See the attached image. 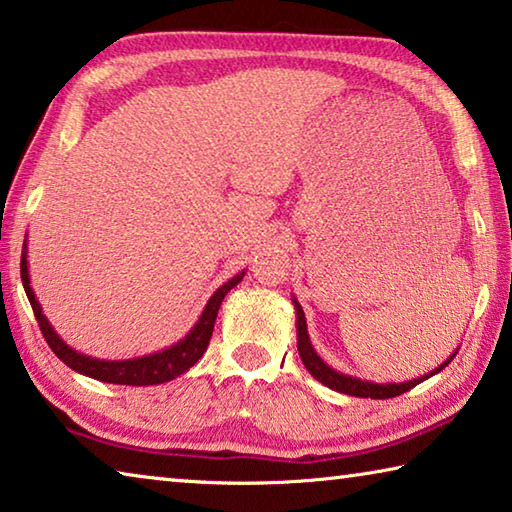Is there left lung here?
I'll list each match as a JSON object with an SVG mask.
<instances>
[{
  "instance_id": "left-lung-1",
  "label": "left lung",
  "mask_w": 512,
  "mask_h": 512,
  "mask_svg": "<svg viewBox=\"0 0 512 512\" xmlns=\"http://www.w3.org/2000/svg\"><path fill=\"white\" fill-rule=\"evenodd\" d=\"M293 307H296V327H298V352H300V359L305 363V368L309 370V375L318 379L320 384H325L327 388H332V391H339L345 395H352V397H370V400H388V397H397L406 391H411L420 384V381L429 379L431 375H436V372L443 370L449 361L456 357V352L449 357L443 366H438L436 370H431L429 375L418 377V379H411V381H402V384H372V381H363L357 377H350V375H343V372H336L334 368H329L327 363L318 357L314 345L309 341V334H307V320H305V311H302L300 302L293 298Z\"/></svg>"
}]
</instances>
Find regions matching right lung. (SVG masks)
I'll return each instance as SVG.
<instances>
[{
  "label": "right lung",
  "instance_id": "1",
  "mask_svg": "<svg viewBox=\"0 0 512 512\" xmlns=\"http://www.w3.org/2000/svg\"><path fill=\"white\" fill-rule=\"evenodd\" d=\"M20 273H22V284L24 291H27V298L33 307V314H36V320L40 325V332L45 336V341L49 343V348L54 350L56 357L76 372H81L85 377L106 381V384H121V386H153V384H164V381H171L183 375L194 363L203 357L207 345H210L212 332H214V320L216 314H219V307L232 287H237L241 282V277L246 275V271H241L239 275L232 277L214 291V296L207 300V305L203 309L198 323L192 327L183 341H178L171 348L155 352V354H146V357L140 359H126V361H99L92 357H85V354L76 352L69 348V345L60 339V336L54 332V327L49 325V320L42 314L40 302L36 300V293L31 289V280H29V266H27V244L22 248V259H20Z\"/></svg>",
  "mask_w": 512,
  "mask_h": 512
}]
</instances>
